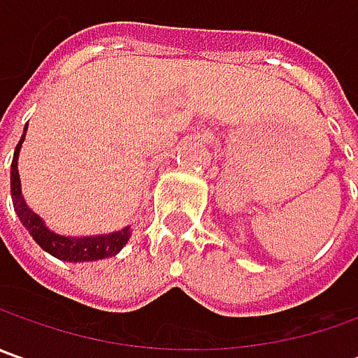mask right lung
Segmentation results:
<instances>
[{
  "mask_svg": "<svg viewBox=\"0 0 358 358\" xmlns=\"http://www.w3.org/2000/svg\"><path fill=\"white\" fill-rule=\"evenodd\" d=\"M23 139H25V131L15 147L13 161H11V199H13V207L20 215L21 223L29 231L35 243L53 257L63 259V261H73V263L107 259V257L119 253L121 247L129 239V227L117 231V233H111V235H99V237H81V239L79 237H62V235H55L53 231H49L45 223L41 221V217L35 215L25 205V201L21 197L20 173H17V155H20Z\"/></svg>",
  "mask_w": 358,
  "mask_h": 358,
  "instance_id": "1",
  "label": "right lung"
}]
</instances>
